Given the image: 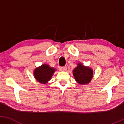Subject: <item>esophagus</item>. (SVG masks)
<instances>
[{
  "label": "esophagus",
  "mask_w": 124,
  "mask_h": 124,
  "mask_svg": "<svg viewBox=\"0 0 124 124\" xmlns=\"http://www.w3.org/2000/svg\"><path fill=\"white\" fill-rule=\"evenodd\" d=\"M66 69H67L66 66H62V67H61V70H62L65 71V70H66Z\"/></svg>",
  "instance_id": "esophagus-1"
}]
</instances>
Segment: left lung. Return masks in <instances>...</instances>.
Masks as SVG:
<instances>
[{
  "label": "left lung",
  "instance_id": "obj_1",
  "mask_svg": "<svg viewBox=\"0 0 124 124\" xmlns=\"http://www.w3.org/2000/svg\"><path fill=\"white\" fill-rule=\"evenodd\" d=\"M73 73L75 80L79 84H86L90 82L93 77V70L89 67H85L79 63L75 68Z\"/></svg>",
  "mask_w": 124,
  "mask_h": 124
}]
</instances>
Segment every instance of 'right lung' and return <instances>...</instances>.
<instances>
[{
    "label": "right lung",
    "instance_id": "1",
    "mask_svg": "<svg viewBox=\"0 0 124 124\" xmlns=\"http://www.w3.org/2000/svg\"><path fill=\"white\" fill-rule=\"evenodd\" d=\"M55 71V69L51 68L48 65H42L35 69L34 76L38 82L45 84L50 80Z\"/></svg>",
    "mask_w": 124,
    "mask_h": 124
}]
</instances>
